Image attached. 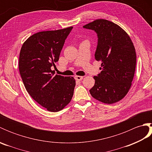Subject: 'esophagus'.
<instances>
[{"instance_id":"obj_1","label":"esophagus","mask_w":152,"mask_h":152,"mask_svg":"<svg viewBox=\"0 0 152 152\" xmlns=\"http://www.w3.org/2000/svg\"><path fill=\"white\" fill-rule=\"evenodd\" d=\"M75 79L76 80H78V81H80V80H82L83 79V76H75Z\"/></svg>"}]
</instances>
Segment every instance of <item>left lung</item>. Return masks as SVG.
<instances>
[{"mask_svg":"<svg viewBox=\"0 0 152 152\" xmlns=\"http://www.w3.org/2000/svg\"><path fill=\"white\" fill-rule=\"evenodd\" d=\"M94 31L98 42L95 53L102 70L94 76L91 96L106 104L120 101L131 88L136 68V52L129 36L119 25L106 19H96L83 27Z\"/></svg>","mask_w":152,"mask_h":152,"instance_id":"8db88e82","label":"left lung"}]
</instances>
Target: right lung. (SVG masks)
<instances>
[{
	"mask_svg": "<svg viewBox=\"0 0 152 152\" xmlns=\"http://www.w3.org/2000/svg\"><path fill=\"white\" fill-rule=\"evenodd\" d=\"M72 28L34 34L23 44L19 53V70L25 89L35 101L50 112L63 109L74 94L73 77L53 76L51 69L59 61Z\"/></svg>",
	"mask_w": 152,
	"mask_h": 152,
	"instance_id": "1",
	"label": "right lung"
}]
</instances>
